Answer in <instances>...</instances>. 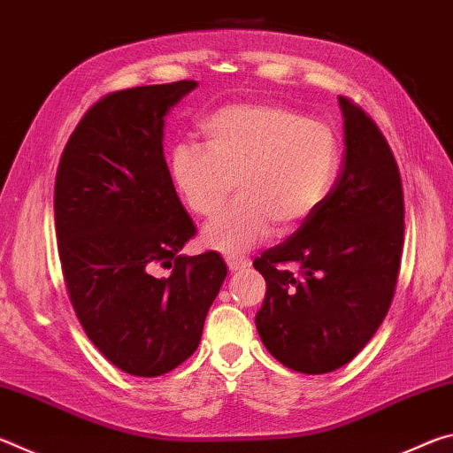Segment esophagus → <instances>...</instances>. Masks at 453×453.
<instances>
[{
  "instance_id": "obj_1",
  "label": "esophagus",
  "mask_w": 453,
  "mask_h": 453,
  "mask_svg": "<svg viewBox=\"0 0 453 453\" xmlns=\"http://www.w3.org/2000/svg\"><path fill=\"white\" fill-rule=\"evenodd\" d=\"M227 267L229 272H237V270H243V267H250V259L248 257H237V256H229L227 259Z\"/></svg>"
}]
</instances>
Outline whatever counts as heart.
<instances>
[{
    "label": "heart",
    "mask_w": 453,
    "mask_h": 453,
    "mask_svg": "<svg viewBox=\"0 0 453 453\" xmlns=\"http://www.w3.org/2000/svg\"><path fill=\"white\" fill-rule=\"evenodd\" d=\"M205 145L178 143L170 172L186 208L213 218L203 243L243 254L272 232L303 226L334 186L340 142L332 126L280 104L226 105L203 121Z\"/></svg>",
    "instance_id": "b5f03b06"
}]
</instances>
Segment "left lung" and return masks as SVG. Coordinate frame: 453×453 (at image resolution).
Listing matches in <instances>:
<instances>
[{
  "instance_id": "1",
  "label": "left lung",
  "mask_w": 453,
  "mask_h": 453,
  "mask_svg": "<svg viewBox=\"0 0 453 453\" xmlns=\"http://www.w3.org/2000/svg\"><path fill=\"white\" fill-rule=\"evenodd\" d=\"M340 107L346 153L332 191L296 234L254 262L267 286L257 334L278 362L310 375L346 365L378 332L403 250L394 153L362 107L342 96Z\"/></svg>"
}]
</instances>
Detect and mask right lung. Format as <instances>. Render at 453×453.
<instances>
[{
  "mask_svg": "<svg viewBox=\"0 0 453 453\" xmlns=\"http://www.w3.org/2000/svg\"><path fill=\"white\" fill-rule=\"evenodd\" d=\"M196 86L102 97L73 129L56 175L58 250L75 316L94 346L137 378L194 354L227 275L216 251L180 256L196 226L167 170L164 118ZM157 266L173 273L159 279Z\"/></svg>",
  "mask_w": 453,
  "mask_h": 453,
  "instance_id": "right-lung-1",
  "label": "right lung"
}]
</instances>
